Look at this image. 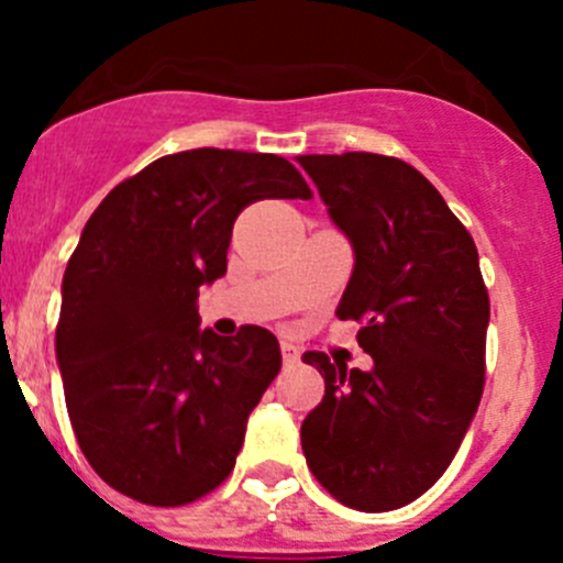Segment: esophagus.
<instances>
[{
    "instance_id": "34e87169",
    "label": "esophagus",
    "mask_w": 563,
    "mask_h": 563,
    "mask_svg": "<svg viewBox=\"0 0 563 563\" xmlns=\"http://www.w3.org/2000/svg\"><path fill=\"white\" fill-rule=\"evenodd\" d=\"M280 351H283V360H286V362H297L299 360V349L294 343H288V340H283Z\"/></svg>"
}]
</instances>
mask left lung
Masks as SVG:
<instances>
[{
  "label": "left lung",
  "mask_w": 563,
  "mask_h": 563,
  "mask_svg": "<svg viewBox=\"0 0 563 563\" xmlns=\"http://www.w3.org/2000/svg\"><path fill=\"white\" fill-rule=\"evenodd\" d=\"M297 163L354 250L334 313L365 323L356 340L373 356L371 371H349L305 351L323 400L305 417L302 452L345 507L389 512L439 482L479 408L490 323L479 253L441 192L397 157Z\"/></svg>",
  "instance_id": "8db88e82"
}]
</instances>
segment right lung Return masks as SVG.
<instances>
[{"label":"right lung","mask_w":563,"mask_h":563,"mask_svg":"<svg viewBox=\"0 0 563 563\" xmlns=\"http://www.w3.org/2000/svg\"><path fill=\"white\" fill-rule=\"evenodd\" d=\"M310 198L269 152L187 150L113 187L62 277L56 365L78 446L113 490L152 507L207 496L234 468L247 417L283 365L264 327L201 329L198 288L225 275L234 220Z\"/></svg>","instance_id":"right-lung-1"}]
</instances>
